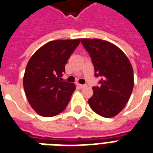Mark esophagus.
I'll return each instance as SVG.
<instances>
[{
  "instance_id": "1",
  "label": "esophagus",
  "mask_w": 153,
  "mask_h": 153,
  "mask_svg": "<svg viewBox=\"0 0 153 153\" xmlns=\"http://www.w3.org/2000/svg\"><path fill=\"white\" fill-rule=\"evenodd\" d=\"M79 87L80 88H83L84 87H86V85L85 84H79Z\"/></svg>"
}]
</instances>
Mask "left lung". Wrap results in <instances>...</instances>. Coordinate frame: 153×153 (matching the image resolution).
<instances>
[{
    "label": "left lung",
    "mask_w": 153,
    "mask_h": 153,
    "mask_svg": "<svg viewBox=\"0 0 153 153\" xmlns=\"http://www.w3.org/2000/svg\"><path fill=\"white\" fill-rule=\"evenodd\" d=\"M92 58L95 76L102 77L99 87H93L88 104L101 116L111 118L124 109L134 88V71L123 51L115 44L98 38H82Z\"/></svg>",
    "instance_id": "8db88e82"
}]
</instances>
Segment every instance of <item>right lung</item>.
<instances>
[{
    "label": "right lung",
    "instance_id": "add662e5",
    "mask_svg": "<svg viewBox=\"0 0 153 153\" xmlns=\"http://www.w3.org/2000/svg\"><path fill=\"white\" fill-rule=\"evenodd\" d=\"M80 39L51 41L36 51L28 60L24 88L32 108L38 115L51 117L66 108L75 85L62 81L70 55Z\"/></svg>",
    "mask_w": 153,
    "mask_h": 153
}]
</instances>
